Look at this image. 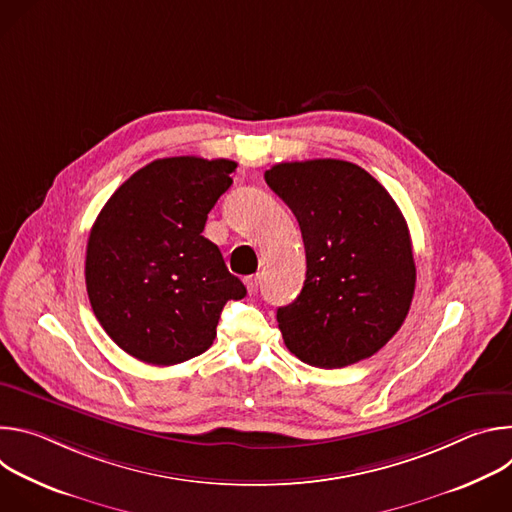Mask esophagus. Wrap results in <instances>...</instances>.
I'll return each instance as SVG.
<instances>
[{
    "label": "esophagus",
    "mask_w": 512,
    "mask_h": 512,
    "mask_svg": "<svg viewBox=\"0 0 512 512\" xmlns=\"http://www.w3.org/2000/svg\"><path fill=\"white\" fill-rule=\"evenodd\" d=\"M245 285H247V289H249V294H255L257 287H259V275H249V277L245 279Z\"/></svg>",
    "instance_id": "esophagus-1"
}]
</instances>
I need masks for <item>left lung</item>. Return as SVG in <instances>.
<instances>
[{
    "instance_id": "obj_1",
    "label": "left lung",
    "mask_w": 512,
    "mask_h": 512,
    "mask_svg": "<svg viewBox=\"0 0 512 512\" xmlns=\"http://www.w3.org/2000/svg\"><path fill=\"white\" fill-rule=\"evenodd\" d=\"M265 182L296 214L306 247L300 296L277 310L285 346L320 369L373 356L405 322L415 291L399 206L367 170L344 160L275 164Z\"/></svg>"
}]
</instances>
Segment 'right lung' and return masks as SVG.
Wrapping results in <instances>:
<instances>
[{
  "label": "right lung",
  "mask_w": 512,
  "mask_h": 512,
  "mask_svg": "<svg viewBox=\"0 0 512 512\" xmlns=\"http://www.w3.org/2000/svg\"><path fill=\"white\" fill-rule=\"evenodd\" d=\"M235 168L223 158L156 160L97 216L85 261L91 308L111 340L141 362L170 367L202 354L225 304L247 296L221 249L202 237Z\"/></svg>",
  "instance_id": "add662e5"
}]
</instances>
